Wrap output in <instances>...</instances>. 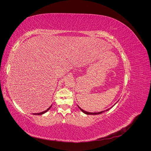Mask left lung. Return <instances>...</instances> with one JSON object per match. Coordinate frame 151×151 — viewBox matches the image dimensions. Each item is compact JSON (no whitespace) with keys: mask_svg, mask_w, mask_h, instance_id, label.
I'll use <instances>...</instances> for the list:
<instances>
[{"mask_svg":"<svg viewBox=\"0 0 151 151\" xmlns=\"http://www.w3.org/2000/svg\"><path fill=\"white\" fill-rule=\"evenodd\" d=\"M79 109H81V110L83 111V113H86V114H87V115H99V114H101V113H103V112H104V111H100V112H97V113H91V112H88V111H84V109H83L82 108H81L79 106ZM109 109H108L106 111H108Z\"/></svg>","mask_w":151,"mask_h":151,"instance_id":"left-lung-1","label":"left lung"}]
</instances>
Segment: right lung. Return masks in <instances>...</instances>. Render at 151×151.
<instances>
[{
  "mask_svg": "<svg viewBox=\"0 0 151 151\" xmlns=\"http://www.w3.org/2000/svg\"><path fill=\"white\" fill-rule=\"evenodd\" d=\"M51 106H50V107H49L47 109V110H45V111H43V112H41V113H34L33 114V115H42V114H43V113H46L47 111H48V110H49V109H50V108H51Z\"/></svg>",
  "mask_w": 151,
  "mask_h": 151,
  "instance_id": "1",
  "label": "right lung"
}]
</instances>
